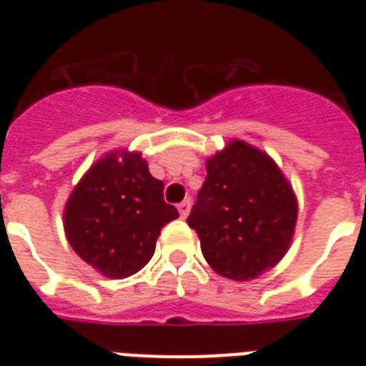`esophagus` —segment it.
I'll return each instance as SVG.
<instances>
[{
	"label": "esophagus",
	"instance_id": "obj_1",
	"mask_svg": "<svg viewBox=\"0 0 366 366\" xmlns=\"http://www.w3.org/2000/svg\"><path fill=\"white\" fill-rule=\"evenodd\" d=\"M189 209H192V201H189V199H184L182 203L178 205V212H180V217H182V218L188 217Z\"/></svg>",
	"mask_w": 366,
	"mask_h": 366
}]
</instances>
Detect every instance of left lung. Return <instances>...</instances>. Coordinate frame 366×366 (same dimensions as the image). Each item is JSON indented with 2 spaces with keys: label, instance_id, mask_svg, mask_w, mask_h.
I'll use <instances>...</instances> for the list:
<instances>
[{
  "label": "left lung",
  "instance_id": "8db88e82",
  "mask_svg": "<svg viewBox=\"0 0 366 366\" xmlns=\"http://www.w3.org/2000/svg\"><path fill=\"white\" fill-rule=\"evenodd\" d=\"M296 217V197L279 167L260 149L232 140L207 161L188 224L214 272L249 281L283 258Z\"/></svg>",
  "mask_w": 366,
  "mask_h": 366
}]
</instances>
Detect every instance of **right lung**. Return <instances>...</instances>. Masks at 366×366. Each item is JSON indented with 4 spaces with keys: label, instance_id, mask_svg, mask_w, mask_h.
<instances>
[{
    "label": "right lung",
    "instance_id": "1",
    "mask_svg": "<svg viewBox=\"0 0 366 366\" xmlns=\"http://www.w3.org/2000/svg\"><path fill=\"white\" fill-rule=\"evenodd\" d=\"M174 218L178 211L165 203L163 182L149 174L142 155L110 154L71 192L64 229L89 266L106 277L125 279L148 264L161 228Z\"/></svg>",
    "mask_w": 366,
    "mask_h": 366
}]
</instances>
